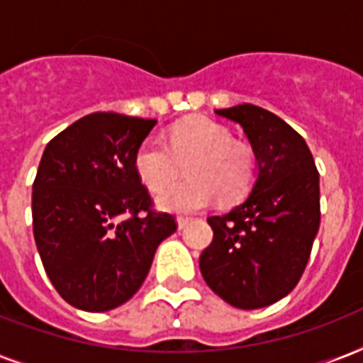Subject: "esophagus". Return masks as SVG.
Returning <instances> with one entry per match:
<instances>
[{
    "instance_id": "esophagus-1",
    "label": "esophagus",
    "mask_w": 363,
    "mask_h": 363,
    "mask_svg": "<svg viewBox=\"0 0 363 363\" xmlns=\"http://www.w3.org/2000/svg\"><path fill=\"white\" fill-rule=\"evenodd\" d=\"M192 220V218H188V216H179L177 218V224H179V230H182V228L188 226V222Z\"/></svg>"
}]
</instances>
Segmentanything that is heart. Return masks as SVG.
Here are the masks:
<instances>
[{"instance_id":"b5f03b06","label":"heart","mask_w":363,"mask_h":363,"mask_svg":"<svg viewBox=\"0 0 363 363\" xmlns=\"http://www.w3.org/2000/svg\"><path fill=\"white\" fill-rule=\"evenodd\" d=\"M189 162L186 182L167 186ZM133 169L148 190L168 188L156 196L158 207L173 213H194L216 198L233 203L250 190L256 179V158L230 130L207 118H190L173 125L165 141L148 135L133 154Z\"/></svg>"}]
</instances>
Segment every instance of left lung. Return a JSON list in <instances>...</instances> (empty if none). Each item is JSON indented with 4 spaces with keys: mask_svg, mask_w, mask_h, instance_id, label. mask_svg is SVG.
Returning a JSON list of instances; mask_svg holds the SVG:
<instances>
[{
    "mask_svg": "<svg viewBox=\"0 0 363 363\" xmlns=\"http://www.w3.org/2000/svg\"><path fill=\"white\" fill-rule=\"evenodd\" d=\"M216 115L238 122L258 162L247 199L209 216L213 242L199 269L216 296L238 309H262L292 292L320 226V179L307 143L269 111L242 104Z\"/></svg>",
    "mask_w": 363,
    "mask_h": 363,
    "instance_id": "left-lung-1",
    "label": "left lung"
}]
</instances>
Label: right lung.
I'll return each mask as SVG.
<instances>
[{"label":"right lung","mask_w":363,"mask_h":363,"mask_svg":"<svg viewBox=\"0 0 363 363\" xmlns=\"http://www.w3.org/2000/svg\"><path fill=\"white\" fill-rule=\"evenodd\" d=\"M156 121L92 113L48 143L31 194L33 238L56 292L104 313L141 288L175 216L152 209L133 154Z\"/></svg>","instance_id":"1"}]
</instances>
